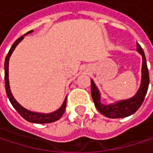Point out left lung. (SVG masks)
<instances>
[{"label":"left lung","instance_id":"left-lung-1","mask_svg":"<svg viewBox=\"0 0 153 153\" xmlns=\"http://www.w3.org/2000/svg\"><path fill=\"white\" fill-rule=\"evenodd\" d=\"M137 52L142 56L143 58V63H142V77H141V84L138 88L137 94L125 100H120L117 101L114 104H109L105 105L101 102V94L95 84L94 80L91 79V96L92 99L94 101L96 108L105 115V117L111 118V119H118V118H125L128 116L132 115L135 113L140 106L142 105L145 95L148 90V86H149V72L147 68V64H146V58L144 52L141 46L137 42Z\"/></svg>","mask_w":153,"mask_h":153}]
</instances>
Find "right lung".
Here are the masks:
<instances>
[{
	"mask_svg": "<svg viewBox=\"0 0 153 153\" xmlns=\"http://www.w3.org/2000/svg\"><path fill=\"white\" fill-rule=\"evenodd\" d=\"M33 33L32 31H29L28 33H26L25 34H24L23 36H21L20 38H18L15 42L13 43V45L11 46L6 58H5V63H4V79H5V88H6V93L7 96L11 103V105L16 109V111L27 121L29 122H33V123H38V124H43V123H51L54 122L57 120H59L65 110L66 107V98L67 97L65 98V101L63 102L62 105L59 107L56 111H52L50 113H42V112H36V111H32L30 110L25 109V107H23L13 97L11 90H10V80H9V61H10V57L12 54V52L14 51L16 47L18 45V43L25 38V35H27L28 33Z\"/></svg>",
	"mask_w": 153,
	"mask_h": 153,
	"instance_id": "add662e5",
	"label": "right lung"
}]
</instances>
